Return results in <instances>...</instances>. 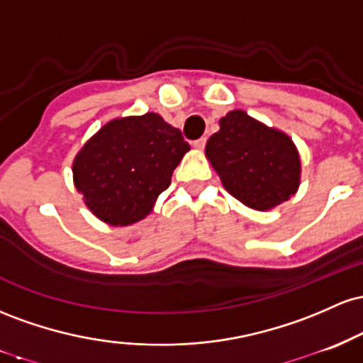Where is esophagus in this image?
<instances>
[{
	"label": "esophagus",
	"instance_id": "esophagus-1",
	"mask_svg": "<svg viewBox=\"0 0 363 363\" xmlns=\"http://www.w3.org/2000/svg\"><path fill=\"white\" fill-rule=\"evenodd\" d=\"M206 140H207V138H206V137L199 138V140H195V142H194V147H195V149H197V150H202L203 147H206Z\"/></svg>",
	"mask_w": 363,
	"mask_h": 363
}]
</instances>
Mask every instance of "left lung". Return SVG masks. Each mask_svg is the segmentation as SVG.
Listing matches in <instances>:
<instances>
[{"label": "left lung", "mask_w": 363, "mask_h": 363, "mask_svg": "<svg viewBox=\"0 0 363 363\" xmlns=\"http://www.w3.org/2000/svg\"><path fill=\"white\" fill-rule=\"evenodd\" d=\"M206 157L236 201L269 211L296 194L302 161L295 142L278 128L233 109L209 137Z\"/></svg>", "instance_id": "1"}]
</instances>
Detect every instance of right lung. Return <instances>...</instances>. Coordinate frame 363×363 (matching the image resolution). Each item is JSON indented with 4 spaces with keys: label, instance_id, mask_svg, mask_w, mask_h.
Returning a JSON list of instances; mask_svg holds the SVG:
<instances>
[{
    "label": "right lung",
    "instance_id": "add662e5",
    "mask_svg": "<svg viewBox=\"0 0 363 363\" xmlns=\"http://www.w3.org/2000/svg\"><path fill=\"white\" fill-rule=\"evenodd\" d=\"M190 145L157 113L109 120L73 160V185L97 219L128 226L152 213Z\"/></svg>",
    "mask_w": 363,
    "mask_h": 363
}]
</instances>
